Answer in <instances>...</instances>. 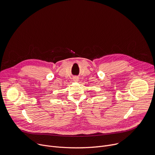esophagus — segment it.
I'll list each match as a JSON object with an SVG mask.
<instances>
[{"label": "esophagus", "instance_id": "34e87169", "mask_svg": "<svg viewBox=\"0 0 155 155\" xmlns=\"http://www.w3.org/2000/svg\"><path fill=\"white\" fill-rule=\"evenodd\" d=\"M73 79H74V81H78V77H77V76L74 77Z\"/></svg>", "mask_w": 155, "mask_h": 155}]
</instances>
